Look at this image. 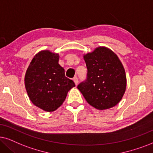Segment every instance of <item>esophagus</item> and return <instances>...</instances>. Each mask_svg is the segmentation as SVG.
Here are the masks:
<instances>
[{"label": "esophagus", "mask_w": 153, "mask_h": 153, "mask_svg": "<svg viewBox=\"0 0 153 153\" xmlns=\"http://www.w3.org/2000/svg\"><path fill=\"white\" fill-rule=\"evenodd\" d=\"M73 81H74L75 84L77 85H78V78H77V77H74V78H73Z\"/></svg>", "instance_id": "34e87169"}]
</instances>
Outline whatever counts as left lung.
Masks as SVG:
<instances>
[{"instance_id": "1", "label": "left lung", "mask_w": 153, "mask_h": 153, "mask_svg": "<svg viewBox=\"0 0 153 153\" xmlns=\"http://www.w3.org/2000/svg\"><path fill=\"white\" fill-rule=\"evenodd\" d=\"M88 74L78 89L89 104L100 110L114 107L126 88L124 68L114 52L104 46L83 56Z\"/></svg>"}]
</instances>
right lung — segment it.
Returning <instances> with one entry per match:
<instances>
[{"label": "right lung", "mask_w": 153, "mask_h": 153, "mask_svg": "<svg viewBox=\"0 0 153 153\" xmlns=\"http://www.w3.org/2000/svg\"><path fill=\"white\" fill-rule=\"evenodd\" d=\"M59 59L58 53L49 50L39 51L32 59L25 74L29 98L45 111L57 109L65 101L68 92L75 87L74 82L65 77Z\"/></svg>", "instance_id": "add662e5"}]
</instances>
